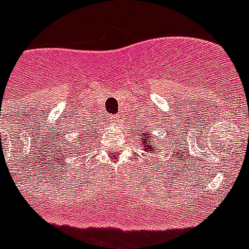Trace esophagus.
Segmentation results:
<instances>
[{
  "mask_svg": "<svg viewBox=\"0 0 249 249\" xmlns=\"http://www.w3.org/2000/svg\"><path fill=\"white\" fill-rule=\"evenodd\" d=\"M112 119V122H116V120H118V119H115V116H114V118H111Z\"/></svg>",
  "mask_w": 249,
  "mask_h": 249,
  "instance_id": "obj_1",
  "label": "esophagus"
}]
</instances>
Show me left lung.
Masks as SVG:
<instances>
[{
  "mask_svg": "<svg viewBox=\"0 0 249 249\" xmlns=\"http://www.w3.org/2000/svg\"><path fill=\"white\" fill-rule=\"evenodd\" d=\"M138 134L135 135V137L139 138V142H140V145L142 146V150L145 151V153H153V150H154V142H151L153 140V138L155 137H151L150 134L146 133L145 129H138ZM158 150V149H157Z\"/></svg>",
  "mask_w": 249,
  "mask_h": 249,
  "instance_id": "1",
  "label": "left lung"
}]
</instances>
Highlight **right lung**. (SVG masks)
Wrapping results in <instances>:
<instances>
[{
	"label": "right lung",
	"instance_id": "add662e5",
	"mask_svg": "<svg viewBox=\"0 0 249 249\" xmlns=\"http://www.w3.org/2000/svg\"><path fill=\"white\" fill-rule=\"evenodd\" d=\"M86 133H88V131H86ZM83 135H85V137L83 138L81 135H80V137L77 138L76 140H75V142H76V144H77L76 146L72 145V148H71V146H69V142H66L68 145L65 146V149H69V154H71V155L76 154V155H79V157H80V155L83 154V153H85V148H86L85 145H88L89 140H88V137H86L88 134H83ZM65 153H68V151H65ZM60 154H61V153H60ZM69 157H70V155H69ZM64 160H65V159H64Z\"/></svg>",
	"mask_w": 249,
	"mask_h": 249
}]
</instances>
